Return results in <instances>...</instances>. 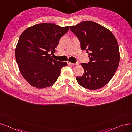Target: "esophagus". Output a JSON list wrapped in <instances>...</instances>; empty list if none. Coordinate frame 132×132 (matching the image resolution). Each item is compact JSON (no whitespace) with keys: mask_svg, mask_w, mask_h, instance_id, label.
Listing matches in <instances>:
<instances>
[{"mask_svg":"<svg viewBox=\"0 0 132 132\" xmlns=\"http://www.w3.org/2000/svg\"><path fill=\"white\" fill-rule=\"evenodd\" d=\"M67 62L68 65H77L79 64L78 62H77V63H75V64L74 63H72V62H70L69 61H67Z\"/></svg>","mask_w":132,"mask_h":132,"instance_id":"esophagus-1","label":"esophagus"}]
</instances>
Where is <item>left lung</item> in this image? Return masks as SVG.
<instances>
[{"label": "left lung", "instance_id": "8db88e82", "mask_svg": "<svg viewBox=\"0 0 132 132\" xmlns=\"http://www.w3.org/2000/svg\"><path fill=\"white\" fill-rule=\"evenodd\" d=\"M70 30L79 38L82 50L87 51L90 59L88 64H81L84 74L77 77V82L89 90L105 86L113 77L120 61L119 45L114 35L92 21L72 26Z\"/></svg>", "mask_w": 132, "mask_h": 132}]
</instances>
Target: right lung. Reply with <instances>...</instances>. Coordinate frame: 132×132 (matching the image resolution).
Here are the masks:
<instances>
[{
	"label": "right lung",
	"mask_w": 132,
	"mask_h": 132,
	"mask_svg": "<svg viewBox=\"0 0 132 132\" xmlns=\"http://www.w3.org/2000/svg\"><path fill=\"white\" fill-rule=\"evenodd\" d=\"M70 26L40 23L26 29L21 35L15 48L20 72L34 87L43 89L52 86L66 62L53 59L49 52H55L60 38Z\"/></svg>",
	"instance_id": "1"
}]
</instances>
